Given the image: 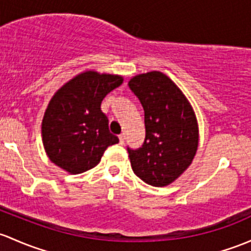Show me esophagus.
I'll return each instance as SVG.
<instances>
[{"label":"esophagus","mask_w":251,"mask_h":251,"mask_svg":"<svg viewBox=\"0 0 251 251\" xmlns=\"http://www.w3.org/2000/svg\"><path fill=\"white\" fill-rule=\"evenodd\" d=\"M125 139H126V137H125V133H121L120 136H119V141H120V143H121V144H124V143H125Z\"/></svg>","instance_id":"obj_1"}]
</instances>
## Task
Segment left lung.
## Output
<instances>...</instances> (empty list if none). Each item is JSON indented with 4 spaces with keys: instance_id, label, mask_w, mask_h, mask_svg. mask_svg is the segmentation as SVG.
<instances>
[{
    "instance_id": "1",
    "label": "left lung",
    "mask_w": 251,
    "mask_h": 251,
    "mask_svg": "<svg viewBox=\"0 0 251 251\" xmlns=\"http://www.w3.org/2000/svg\"><path fill=\"white\" fill-rule=\"evenodd\" d=\"M128 86L143 105L146 124L142 148H127L131 167L149 185H170L188 170L199 148L194 108L172 79L159 71L134 75Z\"/></svg>"
}]
</instances>
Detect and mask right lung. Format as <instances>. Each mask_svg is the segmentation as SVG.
<instances>
[{
    "instance_id": "1",
    "label": "right lung",
    "mask_w": 251,
    "mask_h": 251,
    "mask_svg": "<svg viewBox=\"0 0 251 251\" xmlns=\"http://www.w3.org/2000/svg\"><path fill=\"white\" fill-rule=\"evenodd\" d=\"M123 81L121 75L85 71L55 92L42 120V141L52 163L70 174L86 172L118 143L101 103Z\"/></svg>"
}]
</instances>
